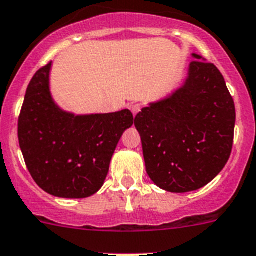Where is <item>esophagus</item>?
I'll return each instance as SVG.
<instances>
[{"mask_svg": "<svg viewBox=\"0 0 256 256\" xmlns=\"http://www.w3.org/2000/svg\"><path fill=\"white\" fill-rule=\"evenodd\" d=\"M128 108H130V110L132 112V114L136 116L139 112H140L142 105L140 104H130V106H128Z\"/></svg>", "mask_w": 256, "mask_h": 256, "instance_id": "34e87169", "label": "esophagus"}]
</instances>
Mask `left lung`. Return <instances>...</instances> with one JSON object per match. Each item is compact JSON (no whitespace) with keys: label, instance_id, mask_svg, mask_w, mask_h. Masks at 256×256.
<instances>
[{"label":"left lung","instance_id":"8db88e82","mask_svg":"<svg viewBox=\"0 0 256 256\" xmlns=\"http://www.w3.org/2000/svg\"><path fill=\"white\" fill-rule=\"evenodd\" d=\"M192 57L184 87L135 117L147 174L170 192L210 184L233 147L236 106L224 76L214 64Z\"/></svg>","mask_w":256,"mask_h":256}]
</instances>
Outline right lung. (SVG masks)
I'll return each instance as SVG.
<instances>
[{
  "label": "right lung",
  "mask_w": 256,
  "mask_h": 256,
  "mask_svg": "<svg viewBox=\"0 0 256 256\" xmlns=\"http://www.w3.org/2000/svg\"><path fill=\"white\" fill-rule=\"evenodd\" d=\"M50 66L38 70L27 87L19 146L38 188L58 198H88L104 184L112 156L134 117L128 109L90 116L61 110L49 91Z\"/></svg>",
  "instance_id": "right-lung-1"
}]
</instances>
